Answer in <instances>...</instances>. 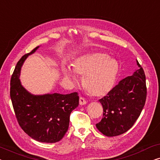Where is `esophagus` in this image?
<instances>
[{"instance_id":"obj_1","label":"esophagus","mask_w":160,"mask_h":160,"mask_svg":"<svg viewBox=\"0 0 160 160\" xmlns=\"http://www.w3.org/2000/svg\"><path fill=\"white\" fill-rule=\"evenodd\" d=\"M79 104L81 105V106H83V105L87 104V100H85L84 98L80 97V98H79Z\"/></svg>"}]
</instances>
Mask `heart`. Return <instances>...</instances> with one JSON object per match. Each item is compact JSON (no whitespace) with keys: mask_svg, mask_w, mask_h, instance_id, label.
Listing matches in <instances>:
<instances>
[{"mask_svg":"<svg viewBox=\"0 0 160 160\" xmlns=\"http://www.w3.org/2000/svg\"><path fill=\"white\" fill-rule=\"evenodd\" d=\"M72 69L83 76L82 84L91 95L101 97L112 90L117 82L120 66L117 59L104 52H95L78 58L72 64ZM68 67L62 68L65 78L76 81L75 74Z\"/></svg>","mask_w":160,"mask_h":160,"instance_id":"heart-1","label":"heart"}]
</instances>
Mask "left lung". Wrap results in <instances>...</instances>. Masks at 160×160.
<instances>
[{
    "instance_id": "obj_1",
    "label": "left lung",
    "mask_w": 160,
    "mask_h": 160,
    "mask_svg": "<svg viewBox=\"0 0 160 160\" xmlns=\"http://www.w3.org/2000/svg\"><path fill=\"white\" fill-rule=\"evenodd\" d=\"M138 68L132 76L119 82L112 90L99 100L103 108L102 119L96 128L108 137L119 135L132 128L143 110L146 99V76Z\"/></svg>"
}]
</instances>
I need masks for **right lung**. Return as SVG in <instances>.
<instances>
[{
    "label": "right lung",
    "instance_id": "add662e5",
    "mask_svg": "<svg viewBox=\"0 0 160 160\" xmlns=\"http://www.w3.org/2000/svg\"><path fill=\"white\" fill-rule=\"evenodd\" d=\"M25 54L17 63L11 78L10 97L17 122L26 134L42 143H56L64 137L71 111L78 106L77 92L35 95L24 88L19 80L26 58L38 49Z\"/></svg>",
    "mask_w": 160,
    "mask_h": 160
}]
</instances>
